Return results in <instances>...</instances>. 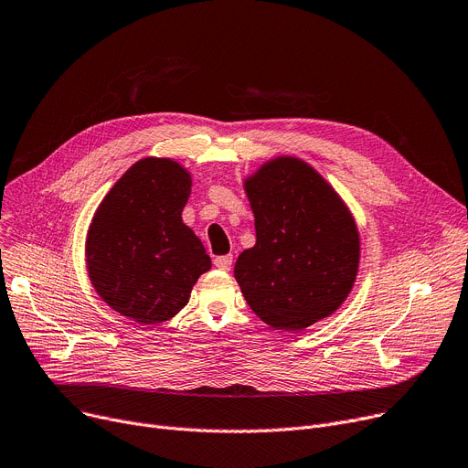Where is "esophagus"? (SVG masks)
<instances>
[{
	"instance_id": "esophagus-1",
	"label": "esophagus",
	"mask_w": 468,
	"mask_h": 468,
	"mask_svg": "<svg viewBox=\"0 0 468 468\" xmlns=\"http://www.w3.org/2000/svg\"><path fill=\"white\" fill-rule=\"evenodd\" d=\"M233 265V258L231 256H218L214 258V267L221 269V271H229Z\"/></svg>"
}]
</instances>
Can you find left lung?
I'll list each match as a JSON object with an SVG mask.
<instances>
[{"label": "left lung", "mask_w": 468, "mask_h": 468, "mask_svg": "<svg viewBox=\"0 0 468 468\" xmlns=\"http://www.w3.org/2000/svg\"><path fill=\"white\" fill-rule=\"evenodd\" d=\"M256 244L240 252L235 279L265 324L302 332L349 298L360 263L355 216L323 175L279 155L242 182Z\"/></svg>", "instance_id": "8db88e82"}]
</instances>
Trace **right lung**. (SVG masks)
<instances>
[{
    "mask_svg": "<svg viewBox=\"0 0 468 468\" xmlns=\"http://www.w3.org/2000/svg\"><path fill=\"white\" fill-rule=\"evenodd\" d=\"M191 175L178 161H136L98 205L85 240L92 288L113 311L138 324L178 314L193 284L212 267L182 210Z\"/></svg>",
    "mask_w": 468,
    "mask_h": 468,
    "instance_id": "obj_1",
    "label": "right lung"
}]
</instances>
